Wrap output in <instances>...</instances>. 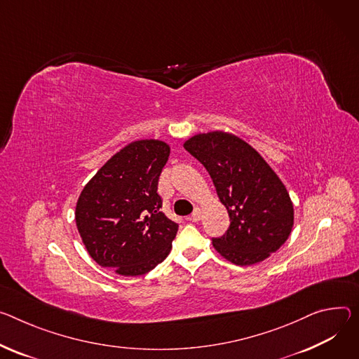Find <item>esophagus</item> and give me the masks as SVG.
<instances>
[{"mask_svg":"<svg viewBox=\"0 0 359 359\" xmlns=\"http://www.w3.org/2000/svg\"><path fill=\"white\" fill-rule=\"evenodd\" d=\"M202 219V210L199 208L194 209V212L191 213V220L193 222H199Z\"/></svg>","mask_w":359,"mask_h":359,"instance_id":"obj_1","label":"esophagus"}]
</instances>
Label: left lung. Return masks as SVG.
Here are the masks:
<instances>
[{
  "label": "left lung",
  "instance_id": "8db88e82",
  "mask_svg": "<svg viewBox=\"0 0 359 359\" xmlns=\"http://www.w3.org/2000/svg\"><path fill=\"white\" fill-rule=\"evenodd\" d=\"M183 147L209 172L231 224L212 245L238 266L264 262L289 238L295 212L289 193L249 143L216 130L187 139Z\"/></svg>",
  "mask_w": 359,
  "mask_h": 359
}]
</instances>
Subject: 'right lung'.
Returning <instances> with one entry per match:
<instances>
[{
  "label": "right lung",
  "mask_w": 359,
  "mask_h": 359,
  "mask_svg": "<svg viewBox=\"0 0 359 359\" xmlns=\"http://www.w3.org/2000/svg\"><path fill=\"white\" fill-rule=\"evenodd\" d=\"M170 146L136 140L111 156L83 187L76 224L88 255L123 276H140L168 257L177 224L160 212L157 180Z\"/></svg>",
  "instance_id": "add662e5"
}]
</instances>
